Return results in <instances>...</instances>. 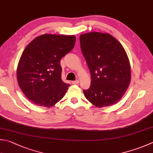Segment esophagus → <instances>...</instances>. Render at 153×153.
<instances>
[{
    "mask_svg": "<svg viewBox=\"0 0 153 153\" xmlns=\"http://www.w3.org/2000/svg\"><path fill=\"white\" fill-rule=\"evenodd\" d=\"M72 83L74 85H76V84H79V80H74V81H72Z\"/></svg>",
    "mask_w": 153,
    "mask_h": 153,
    "instance_id": "34e87169",
    "label": "esophagus"
}]
</instances>
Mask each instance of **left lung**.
I'll return each mask as SVG.
<instances>
[{"mask_svg":"<svg viewBox=\"0 0 153 153\" xmlns=\"http://www.w3.org/2000/svg\"><path fill=\"white\" fill-rule=\"evenodd\" d=\"M83 56L91 74L90 88L83 93L102 108L117 103L131 82V65L122 45L108 33L91 32L80 36Z\"/></svg>","mask_w":153,"mask_h":153,"instance_id":"8db88e82","label":"left lung"}]
</instances>
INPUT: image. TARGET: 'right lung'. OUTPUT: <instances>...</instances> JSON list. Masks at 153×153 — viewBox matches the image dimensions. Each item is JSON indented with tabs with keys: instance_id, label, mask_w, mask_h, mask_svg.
Masks as SVG:
<instances>
[{
	"instance_id": "right-lung-1",
	"label": "right lung",
	"mask_w": 153,
	"mask_h": 153,
	"mask_svg": "<svg viewBox=\"0 0 153 153\" xmlns=\"http://www.w3.org/2000/svg\"><path fill=\"white\" fill-rule=\"evenodd\" d=\"M74 35L45 34L25 48L16 77L20 88L37 106L51 107L61 100L69 84L61 79L60 60L74 47Z\"/></svg>"
}]
</instances>
